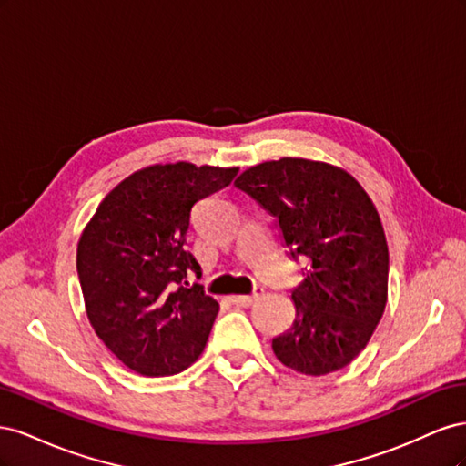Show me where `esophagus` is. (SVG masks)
<instances>
[{"label":"esophagus","instance_id":"esophagus-1","mask_svg":"<svg viewBox=\"0 0 466 466\" xmlns=\"http://www.w3.org/2000/svg\"><path fill=\"white\" fill-rule=\"evenodd\" d=\"M262 295V289H257L255 293L252 295H229V301L233 303V305H238V307H248V305H252L255 303L258 298Z\"/></svg>","mask_w":466,"mask_h":466}]
</instances>
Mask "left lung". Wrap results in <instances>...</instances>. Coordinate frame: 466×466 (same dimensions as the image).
I'll list each match as a JSON object with an SVG mask.
<instances>
[{
  "label": "left lung",
  "instance_id": "1",
  "mask_svg": "<svg viewBox=\"0 0 466 466\" xmlns=\"http://www.w3.org/2000/svg\"><path fill=\"white\" fill-rule=\"evenodd\" d=\"M235 187L276 218L281 243L307 262L291 293L295 319L272 340L276 358L313 377L346 368L389 293L387 238L370 194L344 168L301 157L248 167Z\"/></svg>",
  "mask_w": 466,
  "mask_h": 466
}]
</instances>
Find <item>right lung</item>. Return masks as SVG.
Masks as SVG:
<instances>
[{"instance_id":"add662e5","label":"right lung","mask_w":466,"mask_h":466,"mask_svg":"<svg viewBox=\"0 0 466 466\" xmlns=\"http://www.w3.org/2000/svg\"><path fill=\"white\" fill-rule=\"evenodd\" d=\"M238 167L157 163L112 188L83 229L77 274L95 334L126 368L175 375L198 360L219 305L187 288L200 264L185 248L194 204Z\"/></svg>"}]
</instances>
